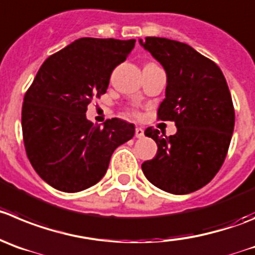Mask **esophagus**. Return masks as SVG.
<instances>
[{
  "instance_id": "obj_1",
  "label": "esophagus",
  "mask_w": 255,
  "mask_h": 255,
  "mask_svg": "<svg viewBox=\"0 0 255 255\" xmlns=\"http://www.w3.org/2000/svg\"><path fill=\"white\" fill-rule=\"evenodd\" d=\"M143 135H144L143 128H141V127L135 128V137H137V138H142Z\"/></svg>"
}]
</instances>
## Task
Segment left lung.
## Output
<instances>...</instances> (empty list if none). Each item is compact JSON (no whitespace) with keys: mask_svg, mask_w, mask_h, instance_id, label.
<instances>
[{"mask_svg":"<svg viewBox=\"0 0 255 255\" xmlns=\"http://www.w3.org/2000/svg\"><path fill=\"white\" fill-rule=\"evenodd\" d=\"M163 66L167 77L158 118L173 121L177 132L166 137L144 130L157 143V153L142 163L152 185L185 195L211 181L224 162L234 130L235 113L224 74L190 45L165 37L139 39Z\"/></svg>","mask_w":255,"mask_h":255,"instance_id":"1","label":"left lung"}]
</instances>
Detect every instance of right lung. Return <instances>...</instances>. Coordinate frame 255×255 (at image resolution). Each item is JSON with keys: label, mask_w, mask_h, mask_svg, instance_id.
Wrapping results in <instances>:
<instances>
[{"label": "right lung", "mask_w": 255, "mask_h": 255, "mask_svg": "<svg viewBox=\"0 0 255 255\" xmlns=\"http://www.w3.org/2000/svg\"><path fill=\"white\" fill-rule=\"evenodd\" d=\"M134 44V39L75 40L44 61L26 92L21 120L26 153L54 189L78 192L99 182L114 149L134 135L132 123L112 118L99 127L85 116Z\"/></svg>", "instance_id": "1"}]
</instances>
